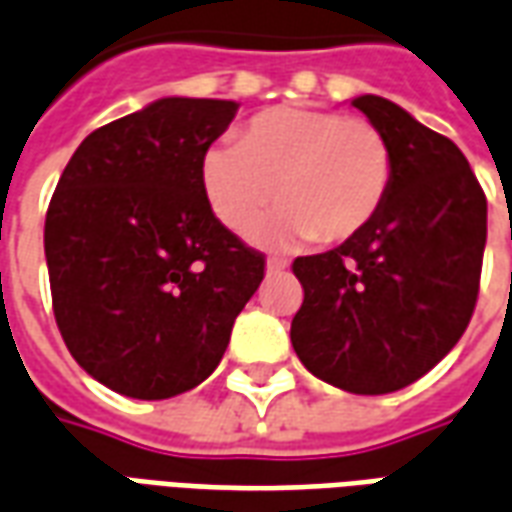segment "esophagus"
<instances>
[{
  "instance_id": "obj_1",
  "label": "esophagus",
  "mask_w": 512,
  "mask_h": 512,
  "mask_svg": "<svg viewBox=\"0 0 512 512\" xmlns=\"http://www.w3.org/2000/svg\"><path fill=\"white\" fill-rule=\"evenodd\" d=\"M285 268H288V263H285V260H279V257H268V263H266L268 274H282Z\"/></svg>"
}]
</instances>
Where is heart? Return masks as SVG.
<instances>
[{
    "label": "heart",
    "instance_id": "1",
    "mask_svg": "<svg viewBox=\"0 0 512 512\" xmlns=\"http://www.w3.org/2000/svg\"><path fill=\"white\" fill-rule=\"evenodd\" d=\"M392 172V147L373 123L277 106L252 117L235 147L205 150L202 191L216 219L238 235L252 233L277 200L285 211L266 238L340 244L384 208Z\"/></svg>",
    "mask_w": 512,
    "mask_h": 512
}]
</instances>
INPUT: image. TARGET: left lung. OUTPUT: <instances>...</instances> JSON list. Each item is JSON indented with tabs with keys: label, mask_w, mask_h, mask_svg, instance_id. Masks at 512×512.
<instances>
[{
	"label": "left lung",
	"mask_w": 512,
	"mask_h": 512,
	"mask_svg": "<svg viewBox=\"0 0 512 512\" xmlns=\"http://www.w3.org/2000/svg\"><path fill=\"white\" fill-rule=\"evenodd\" d=\"M351 104L392 147V186L362 233L293 260L304 301L290 343L326 384L386 395L439 365L472 321L488 202L452 139L381 95Z\"/></svg>",
	"instance_id": "8db88e82"
}]
</instances>
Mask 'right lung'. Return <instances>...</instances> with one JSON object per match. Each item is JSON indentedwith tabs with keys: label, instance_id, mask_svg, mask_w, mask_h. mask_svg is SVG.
I'll return each mask as SVG.
<instances>
[{
	"label": "right lung",
	"instance_id": "add662e5",
	"mask_svg": "<svg viewBox=\"0 0 512 512\" xmlns=\"http://www.w3.org/2000/svg\"><path fill=\"white\" fill-rule=\"evenodd\" d=\"M238 104L158 98L76 147L46 213L51 304L71 356L136 400L189 392L222 362L266 257L213 216L202 156Z\"/></svg>",
	"mask_w": 512,
	"mask_h": 512
}]
</instances>
